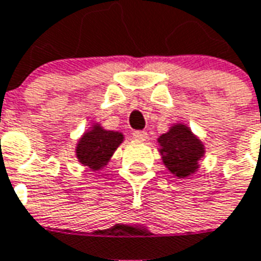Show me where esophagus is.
<instances>
[{
  "instance_id": "34e87169",
  "label": "esophagus",
  "mask_w": 261,
  "mask_h": 261,
  "mask_svg": "<svg viewBox=\"0 0 261 261\" xmlns=\"http://www.w3.org/2000/svg\"><path fill=\"white\" fill-rule=\"evenodd\" d=\"M133 137L138 141H146V138H148V133H146V131H141V130L134 131V133H133Z\"/></svg>"
}]
</instances>
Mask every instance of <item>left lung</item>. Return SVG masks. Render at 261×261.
Masks as SVG:
<instances>
[{"label":"left lung","mask_w":261,"mask_h":261,"mask_svg":"<svg viewBox=\"0 0 261 261\" xmlns=\"http://www.w3.org/2000/svg\"><path fill=\"white\" fill-rule=\"evenodd\" d=\"M160 155L166 167L178 178H187L199 169L204 155L203 144L184 124H174L158 138Z\"/></svg>","instance_id":"left-lung-1"}]
</instances>
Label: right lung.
<instances>
[{
    "instance_id": "obj_1",
    "label": "right lung",
    "mask_w": 261,
    "mask_h": 261,
    "mask_svg": "<svg viewBox=\"0 0 261 261\" xmlns=\"http://www.w3.org/2000/svg\"><path fill=\"white\" fill-rule=\"evenodd\" d=\"M123 138L124 137L119 131L105 130L99 124H94L77 144V159L91 170H101L109 162Z\"/></svg>"
}]
</instances>
